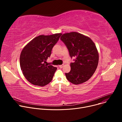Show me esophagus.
Returning <instances> with one entry per match:
<instances>
[{"instance_id":"1","label":"esophagus","mask_w":122,"mask_h":122,"mask_svg":"<svg viewBox=\"0 0 122 122\" xmlns=\"http://www.w3.org/2000/svg\"><path fill=\"white\" fill-rule=\"evenodd\" d=\"M63 66H64V65H63H63H60L59 66L60 68H62V67H63Z\"/></svg>"}]
</instances>
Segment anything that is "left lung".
<instances>
[{"instance_id": "obj_1", "label": "left lung", "mask_w": 122, "mask_h": 122, "mask_svg": "<svg viewBox=\"0 0 122 122\" xmlns=\"http://www.w3.org/2000/svg\"><path fill=\"white\" fill-rule=\"evenodd\" d=\"M60 39L66 46L71 58H76L71 64L70 72L65 73L66 79L74 84L88 81L98 63L99 55L95 44L89 37L76 32L63 34Z\"/></svg>"}]
</instances>
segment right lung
<instances>
[{"instance_id": "right-lung-1", "label": "right lung", "mask_w": 122, "mask_h": 122, "mask_svg": "<svg viewBox=\"0 0 122 122\" xmlns=\"http://www.w3.org/2000/svg\"><path fill=\"white\" fill-rule=\"evenodd\" d=\"M61 35V33L41 35L34 38L23 49L20 56V67L24 76L31 83L44 86L53 79L57 68L45 63Z\"/></svg>"}]
</instances>
